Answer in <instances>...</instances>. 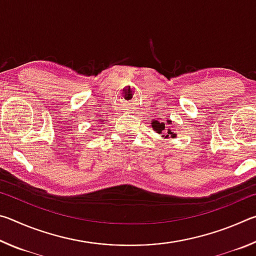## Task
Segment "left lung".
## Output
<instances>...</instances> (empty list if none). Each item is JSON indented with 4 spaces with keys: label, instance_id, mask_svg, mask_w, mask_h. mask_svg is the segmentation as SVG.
<instances>
[{
    "label": "left lung",
    "instance_id": "1",
    "mask_svg": "<svg viewBox=\"0 0 256 256\" xmlns=\"http://www.w3.org/2000/svg\"><path fill=\"white\" fill-rule=\"evenodd\" d=\"M167 123L170 124V120H167ZM152 125H151V126H152V128L157 133H159L160 136H162V138H175L176 136V134H174L172 133L170 128H164V122H162L160 123L159 120H154L152 123H151Z\"/></svg>",
    "mask_w": 256,
    "mask_h": 256
}]
</instances>
